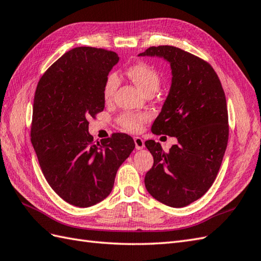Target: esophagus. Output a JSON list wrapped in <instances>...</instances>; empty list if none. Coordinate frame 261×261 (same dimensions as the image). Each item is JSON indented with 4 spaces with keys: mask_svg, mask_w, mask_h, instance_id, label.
Instances as JSON below:
<instances>
[{
    "mask_svg": "<svg viewBox=\"0 0 261 261\" xmlns=\"http://www.w3.org/2000/svg\"><path fill=\"white\" fill-rule=\"evenodd\" d=\"M135 143H136V148L138 150H141L144 148V141L142 138L140 137H135Z\"/></svg>",
    "mask_w": 261,
    "mask_h": 261,
    "instance_id": "1",
    "label": "esophagus"
}]
</instances>
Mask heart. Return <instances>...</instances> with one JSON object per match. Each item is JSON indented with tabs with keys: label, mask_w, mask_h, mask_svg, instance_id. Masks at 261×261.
<instances>
[{
	"label": "heart",
	"mask_w": 261,
	"mask_h": 261,
	"mask_svg": "<svg viewBox=\"0 0 261 261\" xmlns=\"http://www.w3.org/2000/svg\"><path fill=\"white\" fill-rule=\"evenodd\" d=\"M126 75L129 76L131 80L142 90L144 95L150 91H156L160 86V75L154 67L145 64V63H137L131 65L126 69ZM119 78L115 72L109 73L106 77L103 87H102V95L105 100H111L112 97L118 89ZM148 120V115L145 113H132L125 112L118 118V122L121 125V128L129 132H139L142 129L143 123Z\"/></svg>",
	"instance_id": "heart-1"
}]
</instances>
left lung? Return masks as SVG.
Returning a JSON list of instances; mask_svg holds the SVG:
<instances>
[{"instance_id": "1", "label": "left lung", "mask_w": 261, "mask_h": 261, "mask_svg": "<svg viewBox=\"0 0 261 261\" xmlns=\"http://www.w3.org/2000/svg\"><path fill=\"white\" fill-rule=\"evenodd\" d=\"M139 56L163 57L171 65V89L151 130L178 141L169 152L145 141L154 160L145 188L159 202L184 207L210 190L222 164L229 136L225 92L213 67L189 51L152 46Z\"/></svg>"}]
</instances>
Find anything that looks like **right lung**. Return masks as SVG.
Returning a JSON list of instances; mask_svg holds the SVG:
<instances>
[{
	"instance_id": "1",
	"label": "right lung",
	"mask_w": 261,
	"mask_h": 261,
	"mask_svg": "<svg viewBox=\"0 0 261 261\" xmlns=\"http://www.w3.org/2000/svg\"><path fill=\"white\" fill-rule=\"evenodd\" d=\"M118 62L115 51L76 47L44 72L35 90L31 141L39 166L56 194L78 207L110 194L136 146L125 133L96 143L88 132V119L105 108L103 83Z\"/></svg>"
}]
</instances>
